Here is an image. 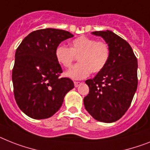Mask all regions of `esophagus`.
<instances>
[{
  "instance_id": "obj_1",
  "label": "esophagus",
  "mask_w": 150,
  "mask_h": 150,
  "mask_svg": "<svg viewBox=\"0 0 150 150\" xmlns=\"http://www.w3.org/2000/svg\"><path fill=\"white\" fill-rule=\"evenodd\" d=\"M81 83H82L79 82V81H74V86H75V87H77V86H79Z\"/></svg>"
}]
</instances>
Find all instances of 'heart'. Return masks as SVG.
I'll return each mask as SVG.
<instances>
[{
    "label": "heart",
    "instance_id": "obj_1",
    "mask_svg": "<svg viewBox=\"0 0 150 150\" xmlns=\"http://www.w3.org/2000/svg\"><path fill=\"white\" fill-rule=\"evenodd\" d=\"M78 57L79 63L70 68L66 76L74 80H81L91 72H100L106 66L110 57V49L106 42L81 36L73 40L70 47L59 45L55 50V57L64 67H70Z\"/></svg>",
    "mask_w": 150,
    "mask_h": 150
}]
</instances>
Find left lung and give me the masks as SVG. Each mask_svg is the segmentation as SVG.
Returning <instances> with one entry per match:
<instances>
[{
    "label": "left lung",
    "instance_id": "1",
    "mask_svg": "<svg viewBox=\"0 0 150 150\" xmlns=\"http://www.w3.org/2000/svg\"><path fill=\"white\" fill-rule=\"evenodd\" d=\"M92 33L105 40L110 57L103 70L86 80L90 91L83 99L84 106L96 120L112 122L126 113L137 91V59L128 42L113 32Z\"/></svg>",
    "mask_w": 150,
    "mask_h": 150
}]
</instances>
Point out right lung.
Segmentation results:
<instances>
[{
    "label": "right lung",
    "mask_w": 150,
    "mask_h": 150,
    "mask_svg": "<svg viewBox=\"0 0 150 150\" xmlns=\"http://www.w3.org/2000/svg\"><path fill=\"white\" fill-rule=\"evenodd\" d=\"M74 35L63 30L46 28L29 33L15 53L12 70L17 106L33 119H46L59 110L65 95L74 87L55 57L57 46Z\"/></svg>",
    "instance_id": "add662e5"
}]
</instances>
